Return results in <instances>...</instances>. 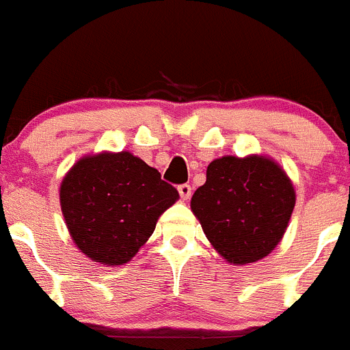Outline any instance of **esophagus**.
Instances as JSON below:
<instances>
[{
  "mask_svg": "<svg viewBox=\"0 0 350 350\" xmlns=\"http://www.w3.org/2000/svg\"><path fill=\"white\" fill-rule=\"evenodd\" d=\"M178 193L182 197V200H189L190 196H192V187L189 183H183V185H178Z\"/></svg>",
  "mask_w": 350,
  "mask_h": 350,
  "instance_id": "obj_1",
  "label": "esophagus"
}]
</instances>
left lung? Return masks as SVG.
Segmentation results:
<instances>
[{
  "label": "left lung",
  "mask_w": 350,
  "mask_h": 350,
  "mask_svg": "<svg viewBox=\"0 0 350 350\" xmlns=\"http://www.w3.org/2000/svg\"><path fill=\"white\" fill-rule=\"evenodd\" d=\"M294 204V185L278 161L265 154H226L209 163L190 209L224 260L247 265L278 247Z\"/></svg>",
  "instance_id": "1"
}]
</instances>
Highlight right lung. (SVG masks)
I'll return each instance as SVG.
<instances>
[{"mask_svg":"<svg viewBox=\"0 0 350 350\" xmlns=\"http://www.w3.org/2000/svg\"><path fill=\"white\" fill-rule=\"evenodd\" d=\"M178 200L157 168L129 151L85 154L68 170L59 202L71 240L90 260L124 265Z\"/></svg>","mask_w":350,"mask_h":350,"instance_id":"add662e5","label":"right lung"}]
</instances>
